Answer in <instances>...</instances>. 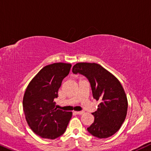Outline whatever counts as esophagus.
<instances>
[{
  "mask_svg": "<svg viewBox=\"0 0 151 151\" xmlns=\"http://www.w3.org/2000/svg\"><path fill=\"white\" fill-rule=\"evenodd\" d=\"M75 113L77 114V115H82L83 114H84V111H76Z\"/></svg>",
  "mask_w": 151,
  "mask_h": 151,
  "instance_id": "1",
  "label": "esophagus"
}]
</instances>
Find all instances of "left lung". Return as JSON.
<instances>
[{
    "instance_id": "8db88e82",
    "label": "left lung",
    "mask_w": 151,
    "mask_h": 151,
    "mask_svg": "<svg viewBox=\"0 0 151 151\" xmlns=\"http://www.w3.org/2000/svg\"><path fill=\"white\" fill-rule=\"evenodd\" d=\"M74 74H81L88 79L93 98L100 101L93 112L94 122L87 130L100 139L108 138L121 128L127 111V99L118 79L100 65L78 63L72 68Z\"/></svg>"
}]
</instances>
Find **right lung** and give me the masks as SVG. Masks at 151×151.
I'll list each match as a JSON object with an SVG mask.
<instances>
[{
    "instance_id": "add662e5",
    "label": "right lung",
    "mask_w": 151,
    "mask_h": 151,
    "mask_svg": "<svg viewBox=\"0 0 151 151\" xmlns=\"http://www.w3.org/2000/svg\"><path fill=\"white\" fill-rule=\"evenodd\" d=\"M72 65L56 63L47 65L30 81L23 98L28 125L38 136L54 139L65 132L72 113L57 109L54 99Z\"/></svg>"
}]
</instances>
